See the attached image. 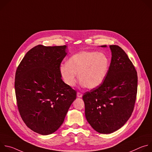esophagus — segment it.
I'll list each match as a JSON object with an SVG mask.
<instances>
[{
  "instance_id": "1",
  "label": "esophagus",
  "mask_w": 152,
  "mask_h": 152,
  "mask_svg": "<svg viewBox=\"0 0 152 152\" xmlns=\"http://www.w3.org/2000/svg\"><path fill=\"white\" fill-rule=\"evenodd\" d=\"M77 97H82V94L79 93V92H77Z\"/></svg>"
}]
</instances>
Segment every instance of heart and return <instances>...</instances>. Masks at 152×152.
<instances>
[{
	"label": "heart",
	"mask_w": 152,
	"mask_h": 152,
	"mask_svg": "<svg viewBox=\"0 0 152 152\" xmlns=\"http://www.w3.org/2000/svg\"><path fill=\"white\" fill-rule=\"evenodd\" d=\"M110 66V59L105 53L84 50L70 57L67 64H61L59 73L69 87H73L76 85L78 73L81 85L94 89L103 82Z\"/></svg>",
	"instance_id": "b5f03b06"
}]
</instances>
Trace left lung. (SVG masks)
Wrapping results in <instances>:
<instances>
[{"instance_id": "8db88e82", "label": "left lung", "mask_w": 152, "mask_h": 152, "mask_svg": "<svg viewBox=\"0 0 152 152\" xmlns=\"http://www.w3.org/2000/svg\"><path fill=\"white\" fill-rule=\"evenodd\" d=\"M110 48L111 62L104 80L82 97L86 120L96 131L104 134L117 131L126 123L137 93L138 76L132 62L118 46Z\"/></svg>"}]
</instances>
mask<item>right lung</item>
I'll return each mask as SVG.
<instances>
[{
  "mask_svg": "<svg viewBox=\"0 0 152 152\" xmlns=\"http://www.w3.org/2000/svg\"><path fill=\"white\" fill-rule=\"evenodd\" d=\"M66 49V45H38L26 53L16 70L20 114L29 129L41 135L57 131L76 98V91L63 82L59 73Z\"/></svg>",
  "mask_w": 152,
  "mask_h": 152,
  "instance_id": "1",
  "label": "right lung"
}]
</instances>
